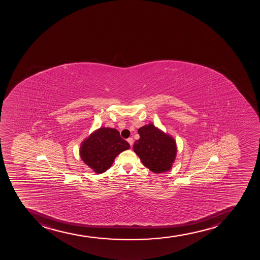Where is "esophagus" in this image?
Listing matches in <instances>:
<instances>
[{
	"label": "esophagus",
	"mask_w": 260,
	"mask_h": 260,
	"mask_svg": "<svg viewBox=\"0 0 260 260\" xmlns=\"http://www.w3.org/2000/svg\"><path fill=\"white\" fill-rule=\"evenodd\" d=\"M127 142L129 143V145H131L132 147V145L134 144V139H133V138H128V139H127Z\"/></svg>",
	"instance_id": "34e87169"
}]
</instances>
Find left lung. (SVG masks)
<instances>
[{
    "label": "left lung",
    "mask_w": 260,
    "mask_h": 260,
    "mask_svg": "<svg viewBox=\"0 0 260 260\" xmlns=\"http://www.w3.org/2000/svg\"><path fill=\"white\" fill-rule=\"evenodd\" d=\"M138 133L140 140L133 148L145 167L156 174L171 170L177 154L175 139L151 123L141 126Z\"/></svg>",
    "instance_id": "8db88e82"
}]
</instances>
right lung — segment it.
<instances>
[{
  "label": "right lung",
  "mask_w": 260,
  "mask_h": 260,
  "mask_svg": "<svg viewBox=\"0 0 260 260\" xmlns=\"http://www.w3.org/2000/svg\"><path fill=\"white\" fill-rule=\"evenodd\" d=\"M130 145L115 128L100 127L83 140L79 155L87 166L96 174H102L112 166L115 157Z\"/></svg>",
  "instance_id": "1"
}]
</instances>
